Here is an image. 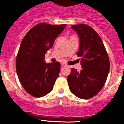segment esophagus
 Segmentation results:
<instances>
[{
  "label": "esophagus",
  "mask_w": 124,
  "mask_h": 124,
  "mask_svg": "<svg viewBox=\"0 0 124 124\" xmlns=\"http://www.w3.org/2000/svg\"><path fill=\"white\" fill-rule=\"evenodd\" d=\"M61 65H62V66H67V64H66V63H64V62H62V63H61Z\"/></svg>",
  "instance_id": "esophagus-1"
}]
</instances>
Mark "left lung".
<instances>
[{
    "mask_svg": "<svg viewBox=\"0 0 124 124\" xmlns=\"http://www.w3.org/2000/svg\"><path fill=\"white\" fill-rule=\"evenodd\" d=\"M80 39L79 51L82 70L80 72L71 69L68 82L71 92L82 99L95 96L104 87L109 71L108 53L101 38L89 26L77 24L71 26Z\"/></svg>",
    "mask_w": 124,
    "mask_h": 124,
    "instance_id": "1",
    "label": "left lung"
}]
</instances>
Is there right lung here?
I'll return each instance as SVG.
<instances>
[{
  "instance_id": "1",
  "label": "right lung",
  "mask_w": 124,
  "mask_h": 124,
  "mask_svg": "<svg viewBox=\"0 0 124 124\" xmlns=\"http://www.w3.org/2000/svg\"><path fill=\"white\" fill-rule=\"evenodd\" d=\"M66 24L40 23L23 38L16 58V71L22 87L34 97H42L53 89L60 70L58 62L46 63L45 54Z\"/></svg>"
}]
</instances>
